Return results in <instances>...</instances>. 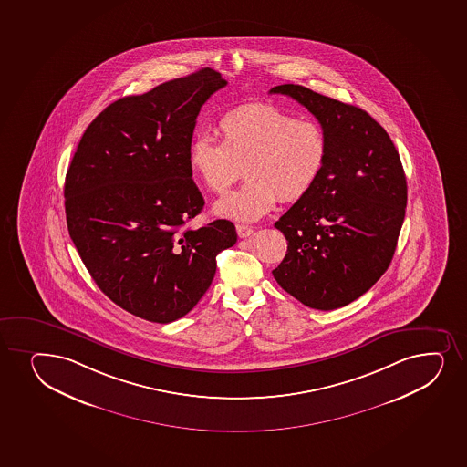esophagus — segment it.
I'll return each mask as SVG.
<instances>
[{"label": "esophagus", "instance_id": "34e87169", "mask_svg": "<svg viewBox=\"0 0 467 467\" xmlns=\"http://www.w3.org/2000/svg\"><path fill=\"white\" fill-rule=\"evenodd\" d=\"M236 231L237 236L242 237V239H244V237L252 236L253 233H254L252 226L246 225H236Z\"/></svg>", "mask_w": 467, "mask_h": 467}]
</instances>
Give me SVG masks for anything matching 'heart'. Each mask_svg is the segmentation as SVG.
<instances>
[{
  "mask_svg": "<svg viewBox=\"0 0 467 467\" xmlns=\"http://www.w3.org/2000/svg\"><path fill=\"white\" fill-rule=\"evenodd\" d=\"M221 142L197 137L191 142V172L213 194H225L242 175L248 180L237 192L214 204V213L237 222H254L276 200L298 202L318 183L329 141L312 119H298L275 104L239 105L222 116Z\"/></svg>",
  "mask_w": 467,
  "mask_h": 467,
  "instance_id": "b5f03b06",
  "label": "heart"
}]
</instances>
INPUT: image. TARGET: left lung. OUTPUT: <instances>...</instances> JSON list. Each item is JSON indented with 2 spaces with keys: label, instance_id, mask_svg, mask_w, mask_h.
<instances>
[{
  "label": "left lung",
  "instance_id": "1",
  "mask_svg": "<svg viewBox=\"0 0 467 467\" xmlns=\"http://www.w3.org/2000/svg\"><path fill=\"white\" fill-rule=\"evenodd\" d=\"M318 119L329 141L309 194L275 226L287 239L276 283L312 309L349 305L387 272L407 206V180L391 138L367 111L301 85L273 87Z\"/></svg>",
  "mask_w": 467,
  "mask_h": 467
}]
</instances>
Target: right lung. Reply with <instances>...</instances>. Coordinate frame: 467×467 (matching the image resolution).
Returning <instances> with one entry per match:
<instances>
[{"label":"right lung","mask_w":467,"mask_h":467,"mask_svg":"<svg viewBox=\"0 0 467 467\" xmlns=\"http://www.w3.org/2000/svg\"><path fill=\"white\" fill-rule=\"evenodd\" d=\"M226 80L211 68L109 105L87 127L65 179L69 237L98 287L153 323L194 309L215 256L237 241L230 221L184 228L203 210L188 152L202 105Z\"/></svg>","instance_id":"right-lung-1"}]
</instances>
